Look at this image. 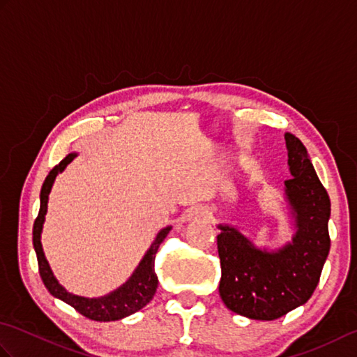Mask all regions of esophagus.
Wrapping results in <instances>:
<instances>
[{"label": "esophagus", "instance_id": "esophagus-1", "mask_svg": "<svg viewBox=\"0 0 357 357\" xmlns=\"http://www.w3.org/2000/svg\"><path fill=\"white\" fill-rule=\"evenodd\" d=\"M210 216L208 210L204 208L201 206L193 207L187 211V221H201V219H207Z\"/></svg>", "mask_w": 357, "mask_h": 357}]
</instances>
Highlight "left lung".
Returning <instances> with one entry per match:
<instances>
[{"mask_svg":"<svg viewBox=\"0 0 357 357\" xmlns=\"http://www.w3.org/2000/svg\"><path fill=\"white\" fill-rule=\"evenodd\" d=\"M288 167L285 199L296 233L282 248H257L238 229L219 224L221 259L219 294L233 313L256 321H275L304 305L319 284L330 252V198L310 161L304 144L285 133Z\"/></svg>","mask_w":357,"mask_h":357,"instance_id":"8db88e82","label":"left lung"}]
</instances>
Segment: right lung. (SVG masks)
<instances>
[{"instance_id": "obj_1", "label": "right lung", "mask_w": 357, "mask_h": 357, "mask_svg": "<svg viewBox=\"0 0 357 357\" xmlns=\"http://www.w3.org/2000/svg\"><path fill=\"white\" fill-rule=\"evenodd\" d=\"M75 156H77V153L67 155L61 162L53 167L43 184L41 195H40V201H41L40 213H38V218L35 219V224H33V248L36 253L38 267H40V275H41L43 282L52 296L64 301L66 304L72 305L78 313L89 317V319L92 321H100V322L118 321V319H123V317L136 313L142 307H146L151 301V298L155 296L156 288H158V276L155 273V257H156L159 245H161V242L165 239L167 234H169L172 227H165V229H162L158 233L153 244L150 245L147 253L144 255L142 261L133 271L130 279H128L127 282L121 285L119 288H116L115 291L101 296V298H92V299L82 298V296H77L67 291L63 285H59L56 278L53 276L50 265L47 259H45L43 245H41V231H43L45 213H47L49 193L52 190L53 181H55L58 173H61L66 169L67 164H70L73 161Z\"/></svg>"}]
</instances>
